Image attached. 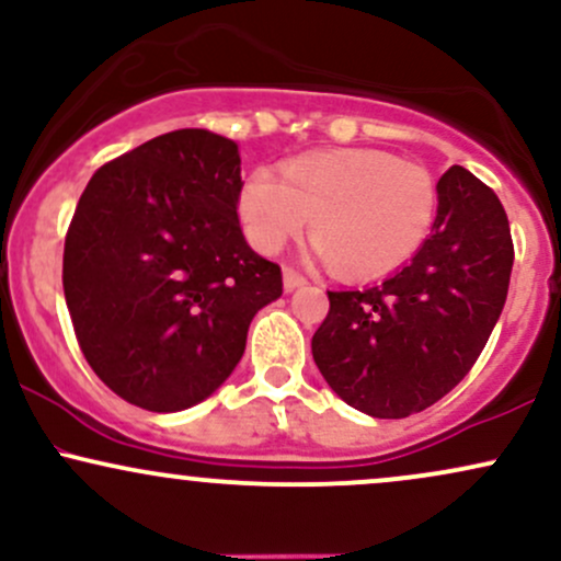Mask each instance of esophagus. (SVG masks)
Returning <instances> with one entry per match:
<instances>
[{"mask_svg": "<svg viewBox=\"0 0 561 561\" xmlns=\"http://www.w3.org/2000/svg\"><path fill=\"white\" fill-rule=\"evenodd\" d=\"M306 285V276L295 272V268H285V289L287 293H293V289H298Z\"/></svg>", "mask_w": 561, "mask_h": 561, "instance_id": "esophagus-1", "label": "esophagus"}]
</instances>
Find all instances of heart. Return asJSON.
Here are the masks:
<instances>
[{
    "label": "heart",
    "mask_w": 561,
    "mask_h": 561,
    "mask_svg": "<svg viewBox=\"0 0 561 561\" xmlns=\"http://www.w3.org/2000/svg\"><path fill=\"white\" fill-rule=\"evenodd\" d=\"M437 190L427 169L377 150L308 152L244 179L237 214L248 242L272 255L311 216V255L347 276L403 266L433 227Z\"/></svg>",
    "instance_id": "b5f03b06"
}]
</instances>
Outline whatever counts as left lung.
I'll return each instance as SVG.
<instances>
[{"mask_svg":"<svg viewBox=\"0 0 561 561\" xmlns=\"http://www.w3.org/2000/svg\"><path fill=\"white\" fill-rule=\"evenodd\" d=\"M514 244L491 186L461 165L437 182L433 234L379 285L337 289L313 334L321 377L353 409L403 420L450 392L504 311Z\"/></svg>","mask_w":561,"mask_h":561,"instance_id":"1","label":"left lung"}]
</instances>
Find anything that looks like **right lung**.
I'll return each instance as SVG.
<instances>
[{
    "mask_svg": "<svg viewBox=\"0 0 561 561\" xmlns=\"http://www.w3.org/2000/svg\"><path fill=\"white\" fill-rule=\"evenodd\" d=\"M240 150L205 128L134 147L89 179L62 253L76 340L139 409H190L240 364L282 268L244 242Z\"/></svg>",
    "mask_w": 561,
    "mask_h": 561,
    "instance_id": "obj_1",
    "label": "right lung"
}]
</instances>
